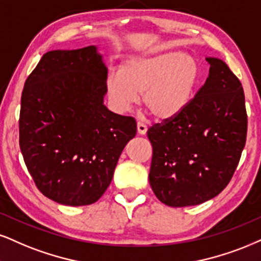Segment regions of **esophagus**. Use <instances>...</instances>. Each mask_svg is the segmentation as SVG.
Wrapping results in <instances>:
<instances>
[{"label":"esophagus","mask_w":261,"mask_h":261,"mask_svg":"<svg viewBox=\"0 0 261 261\" xmlns=\"http://www.w3.org/2000/svg\"><path fill=\"white\" fill-rule=\"evenodd\" d=\"M137 130H138V134H140V136H144V134H146L147 127L144 123H141V122H138V123H137Z\"/></svg>","instance_id":"obj_1"}]
</instances>
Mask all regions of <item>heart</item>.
Wrapping results in <instances>:
<instances>
[{
    "label": "heart",
    "instance_id": "heart-1",
    "mask_svg": "<svg viewBox=\"0 0 261 261\" xmlns=\"http://www.w3.org/2000/svg\"><path fill=\"white\" fill-rule=\"evenodd\" d=\"M199 82V66L191 56L162 52L133 57L120 72L106 80V93L115 110L124 112L139 101L161 121L181 115L194 100Z\"/></svg>",
    "mask_w": 261,
    "mask_h": 261
}]
</instances>
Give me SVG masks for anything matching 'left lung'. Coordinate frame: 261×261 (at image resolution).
<instances>
[{"label": "left lung", "instance_id": "8db88e82", "mask_svg": "<svg viewBox=\"0 0 261 261\" xmlns=\"http://www.w3.org/2000/svg\"><path fill=\"white\" fill-rule=\"evenodd\" d=\"M205 60L209 75L188 109L147 130L152 145L151 189L169 207L201 204L219 195L246 144L242 85L223 60Z\"/></svg>", "mask_w": 261, "mask_h": 261}]
</instances>
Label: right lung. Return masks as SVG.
Listing matches in <instances>:
<instances>
[{
	"instance_id": "add662e5",
	"label": "right lung",
	"mask_w": 261,
	"mask_h": 261,
	"mask_svg": "<svg viewBox=\"0 0 261 261\" xmlns=\"http://www.w3.org/2000/svg\"><path fill=\"white\" fill-rule=\"evenodd\" d=\"M108 69L95 46L50 50L25 81L19 145L46 197L92 204L110 185L137 122L104 105Z\"/></svg>"
}]
</instances>
